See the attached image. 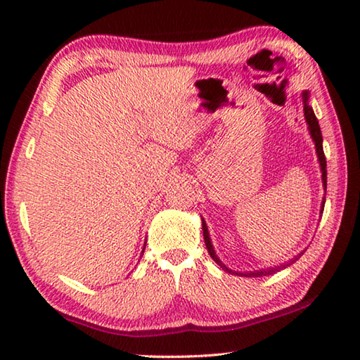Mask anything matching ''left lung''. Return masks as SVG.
<instances>
[{
	"mask_svg": "<svg viewBox=\"0 0 360 360\" xmlns=\"http://www.w3.org/2000/svg\"><path fill=\"white\" fill-rule=\"evenodd\" d=\"M302 98H303V111H304V119H307V124H308V130L309 133H311V138L314 141V146H316V154H318V158H319V165H321V172H322V186H324V188H327V162H326V155H324V149H322V133H321V127H319V122L318 119H316L314 115V111L313 108L308 105V98H309V94L304 90V92L302 94ZM324 203H326V198H322V205H321V212L324 211ZM202 225H203V236H205V245H206V249H208L210 255L212 257V260L216 262V264L222 268V270L229 271V273H233V275H238V276H248V278H257V276H266V275H273V273H276L281 270V268H285L289 266L290 264H294L295 260H298V257L303 254H298L295 259L289 260L288 264L283 265V266H275V268H266V270H254V271H245V273H240V271H233L230 270V268L225 266L221 260H219L217 254L214 251V248H212L211 245V238H210V231H208V227H206V222L202 221Z\"/></svg>",
	"mask_w": 360,
	"mask_h": 360,
	"instance_id": "left-lung-1",
	"label": "left lung"
}]
</instances>
